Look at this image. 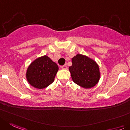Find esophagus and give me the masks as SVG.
I'll use <instances>...</instances> for the list:
<instances>
[{
	"instance_id": "esophagus-1",
	"label": "esophagus",
	"mask_w": 130,
	"mask_h": 130,
	"mask_svg": "<svg viewBox=\"0 0 130 130\" xmlns=\"http://www.w3.org/2000/svg\"><path fill=\"white\" fill-rule=\"evenodd\" d=\"M61 69H65V70H66V69H67V66L66 65H63V66H61Z\"/></svg>"
}]
</instances>
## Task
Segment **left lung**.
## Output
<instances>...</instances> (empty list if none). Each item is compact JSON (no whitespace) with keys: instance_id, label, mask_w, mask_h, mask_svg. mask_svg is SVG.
Returning <instances> with one entry per match:
<instances>
[{"instance_id":"obj_1","label":"left lung","mask_w":130,"mask_h":130,"mask_svg":"<svg viewBox=\"0 0 130 130\" xmlns=\"http://www.w3.org/2000/svg\"><path fill=\"white\" fill-rule=\"evenodd\" d=\"M72 63L69 69L75 83L85 88H90L98 83L100 72L94 60L87 56L77 54L72 58Z\"/></svg>"}]
</instances>
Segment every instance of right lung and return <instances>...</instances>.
<instances>
[{
	"label": "right lung",
	"instance_id": "right-lung-1",
	"mask_svg": "<svg viewBox=\"0 0 130 130\" xmlns=\"http://www.w3.org/2000/svg\"><path fill=\"white\" fill-rule=\"evenodd\" d=\"M58 71V66L47 56L39 57L27 68L26 78L33 87L42 89L50 85Z\"/></svg>",
	"mask_w": 130,
	"mask_h": 130
}]
</instances>
